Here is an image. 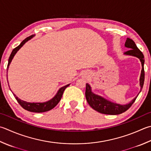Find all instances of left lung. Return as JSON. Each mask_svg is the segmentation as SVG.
I'll use <instances>...</instances> for the list:
<instances>
[{
	"instance_id": "1",
	"label": "left lung",
	"mask_w": 151,
	"mask_h": 151,
	"mask_svg": "<svg viewBox=\"0 0 151 151\" xmlns=\"http://www.w3.org/2000/svg\"><path fill=\"white\" fill-rule=\"evenodd\" d=\"M125 46L129 48V50L126 51L125 54L127 55H131L137 57L142 64V70L140 78V85L142 89L143 87L144 81H145V70H144V56L141 51L139 50L137 47L136 46L135 42L132 39L127 38ZM85 96H86L87 101L90 106L95 110L104 114H110V115H118L120 114L126 112L132 106L133 102L137 99V96L131 101L129 104L125 105H120L116 103H113L110 101L106 100V99L101 97V96L96 95L91 91L90 85L86 84V89H85Z\"/></svg>"
}]
</instances>
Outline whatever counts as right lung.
Returning <instances> with one entry per match:
<instances>
[{
  "label": "right lung",
  "instance_id": "1",
  "mask_svg": "<svg viewBox=\"0 0 151 151\" xmlns=\"http://www.w3.org/2000/svg\"><path fill=\"white\" fill-rule=\"evenodd\" d=\"M33 36V35H31L29 37H28L25 38L24 40L21 42L20 45H18V47L13 49L12 52V53H11V55L9 57V59H8L7 69L8 68V66H9L10 62H11V61H12V60L14 56V55H15L16 53L17 52V51L20 49L23 45H24L28 40H29L30 39L32 38ZM69 85H70V84H68V85H66V86L61 87L60 89L58 90V91L57 93H56V95L55 96V97L49 101L45 102H41H41H35H35H32V103H31V102H27L24 101L22 100H20V99L17 97L15 94L13 93H13L14 96H15V98L17 100V101H18V102L19 104H20V106L23 108V109H24L25 110L29 111V112H37V113L44 112H47V111H49L51 109H52L53 108H55L56 105L58 104L60 101L62 95H63L64 90L66 89V88L69 86Z\"/></svg>",
  "mask_w": 151,
  "mask_h": 151
}]
</instances>
